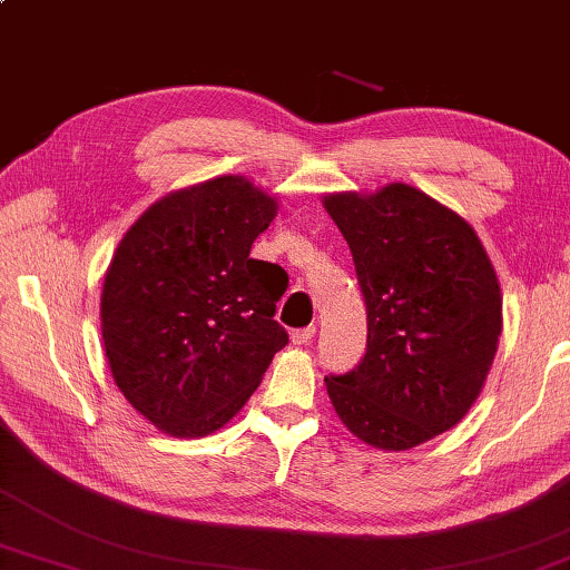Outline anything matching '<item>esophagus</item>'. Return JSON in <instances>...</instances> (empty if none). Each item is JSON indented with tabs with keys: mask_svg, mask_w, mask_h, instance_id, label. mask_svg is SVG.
<instances>
[{
	"mask_svg": "<svg viewBox=\"0 0 570 570\" xmlns=\"http://www.w3.org/2000/svg\"><path fill=\"white\" fill-rule=\"evenodd\" d=\"M314 334H316V326L312 324V326H304V328H296V331H292V341L294 344H308V341L314 338Z\"/></svg>",
	"mask_w": 570,
	"mask_h": 570,
	"instance_id": "34e87169",
	"label": "esophagus"
}]
</instances>
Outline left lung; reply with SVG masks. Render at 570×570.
Returning <instances> with one entry per match:
<instances>
[{"label": "left lung", "mask_w": 570, "mask_h": 570, "mask_svg": "<svg viewBox=\"0 0 570 570\" xmlns=\"http://www.w3.org/2000/svg\"><path fill=\"white\" fill-rule=\"evenodd\" d=\"M326 212L354 256L366 354L328 374L338 419L384 451L419 446L469 413L501 336V288L479 236L409 184L331 194Z\"/></svg>", "instance_id": "8db88e82"}]
</instances>
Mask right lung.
I'll return each instance as SVG.
<instances>
[{
    "label": "right lung",
    "mask_w": 570,
    "mask_h": 570,
    "mask_svg": "<svg viewBox=\"0 0 570 570\" xmlns=\"http://www.w3.org/2000/svg\"><path fill=\"white\" fill-rule=\"evenodd\" d=\"M274 216L252 181L219 177L164 196L117 246L101 292L111 376L171 436L222 429L288 344L278 266L249 256Z\"/></svg>",
    "instance_id": "add662e5"
}]
</instances>
